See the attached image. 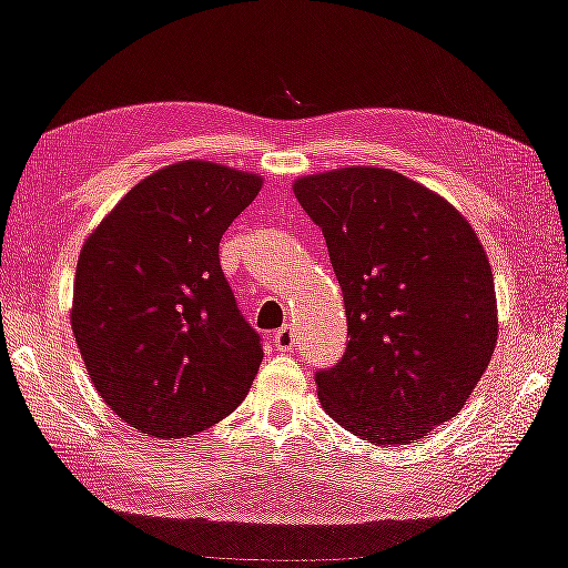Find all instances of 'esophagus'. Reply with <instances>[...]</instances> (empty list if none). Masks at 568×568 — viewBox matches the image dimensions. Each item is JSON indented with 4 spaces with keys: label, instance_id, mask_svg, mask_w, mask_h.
I'll return each instance as SVG.
<instances>
[{
    "label": "esophagus",
    "instance_id": "1",
    "mask_svg": "<svg viewBox=\"0 0 568 568\" xmlns=\"http://www.w3.org/2000/svg\"><path fill=\"white\" fill-rule=\"evenodd\" d=\"M273 344L277 352H287L291 346L295 344V334H293V326L285 324L283 328H277V332L273 334Z\"/></svg>",
    "mask_w": 568,
    "mask_h": 568
}]
</instances>
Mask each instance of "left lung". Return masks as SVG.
Instances as JSON below:
<instances>
[{
    "instance_id": "8db88e82",
    "label": "left lung",
    "mask_w": 568,
    "mask_h": 568,
    "mask_svg": "<svg viewBox=\"0 0 568 568\" xmlns=\"http://www.w3.org/2000/svg\"><path fill=\"white\" fill-rule=\"evenodd\" d=\"M344 293L346 344L318 400L369 444H413L464 408L497 344L493 270L452 203L387 168L298 178Z\"/></svg>"
}]
</instances>
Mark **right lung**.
<instances>
[{"label":"right lung","mask_w":568,"mask_h":568,"mask_svg":"<svg viewBox=\"0 0 568 568\" xmlns=\"http://www.w3.org/2000/svg\"><path fill=\"white\" fill-rule=\"evenodd\" d=\"M260 189L255 173L183 160L134 185L83 244L75 344L104 403L140 434L193 436L250 393L262 344L219 242Z\"/></svg>","instance_id":"obj_1"}]
</instances>
